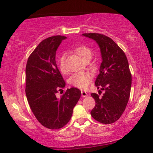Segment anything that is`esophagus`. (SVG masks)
I'll return each instance as SVG.
<instances>
[{"mask_svg": "<svg viewBox=\"0 0 153 153\" xmlns=\"http://www.w3.org/2000/svg\"><path fill=\"white\" fill-rule=\"evenodd\" d=\"M81 95H82V97H86L88 95V94L87 92L82 91H81Z\"/></svg>", "mask_w": 153, "mask_h": 153, "instance_id": "esophagus-1", "label": "esophagus"}]
</instances>
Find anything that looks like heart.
<instances>
[{"instance_id":"b5f03b06","label":"heart","mask_w":153,"mask_h":153,"mask_svg":"<svg viewBox=\"0 0 153 153\" xmlns=\"http://www.w3.org/2000/svg\"><path fill=\"white\" fill-rule=\"evenodd\" d=\"M75 54L82 59V60L87 58H92L93 53L92 51L86 46H79L74 50ZM58 65L62 73L65 72V56L62 55L58 60ZM92 75L88 72H80L73 74L69 79L70 84L74 87L85 89L89 86L92 80Z\"/></svg>"}]
</instances>
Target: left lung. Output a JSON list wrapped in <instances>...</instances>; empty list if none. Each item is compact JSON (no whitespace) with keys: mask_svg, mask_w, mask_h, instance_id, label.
Returning a JSON list of instances; mask_svg holds the SVG:
<instances>
[{"mask_svg":"<svg viewBox=\"0 0 153 153\" xmlns=\"http://www.w3.org/2000/svg\"><path fill=\"white\" fill-rule=\"evenodd\" d=\"M82 36L93 39L100 49L102 62L95 85L105 91L102 97L92 93L96 105L91 110L92 117L103 124L117 121L129 100L132 84L128 59L123 50L109 37L99 33H84Z\"/></svg>","mask_w":153,"mask_h":153,"instance_id":"8db88e82","label":"left lung"}]
</instances>
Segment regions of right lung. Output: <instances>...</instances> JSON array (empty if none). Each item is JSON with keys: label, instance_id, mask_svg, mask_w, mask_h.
I'll return each mask as SVG.
<instances>
[{"label": "right lung", "instance_id": "1", "mask_svg": "<svg viewBox=\"0 0 153 153\" xmlns=\"http://www.w3.org/2000/svg\"><path fill=\"white\" fill-rule=\"evenodd\" d=\"M65 39V36H56L40 42L25 68V93L30 109L42 126L52 130L60 129L69 122L81 95L80 90L71 88L60 97L56 96L65 86L56 61L57 49Z\"/></svg>", "mask_w": 153, "mask_h": 153}]
</instances>
